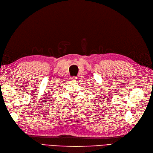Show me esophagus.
I'll use <instances>...</instances> for the list:
<instances>
[{
  "label": "esophagus",
  "instance_id": "esophagus-1",
  "mask_svg": "<svg viewBox=\"0 0 153 153\" xmlns=\"http://www.w3.org/2000/svg\"><path fill=\"white\" fill-rule=\"evenodd\" d=\"M71 79H72V81H76V79H77V77H76V76H74V77H72Z\"/></svg>",
  "mask_w": 153,
  "mask_h": 153
}]
</instances>
